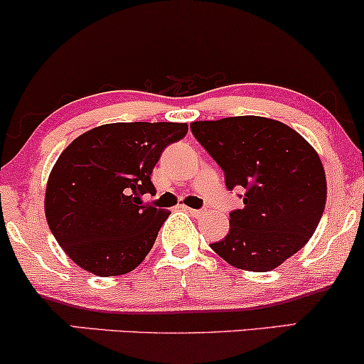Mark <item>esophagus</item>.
<instances>
[{
	"mask_svg": "<svg viewBox=\"0 0 364 364\" xmlns=\"http://www.w3.org/2000/svg\"><path fill=\"white\" fill-rule=\"evenodd\" d=\"M183 210L187 211V213H191L194 216V218H201V216H204L208 213L206 210H193V208H183Z\"/></svg>",
	"mask_w": 364,
	"mask_h": 364,
	"instance_id": "obj_1",
	"label": "esophagus"
}]
</instances>
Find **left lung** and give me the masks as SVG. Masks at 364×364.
Segmentation results:
<instances>
[{"instance_id":"8db88e82","label":"left lung","mask_w":364,"mask_h":364,"mask_svg":"<svg viewBox=\"0 0 364 364\" xmlns=\"http://www.w3.org/2000/svg\"><path fill=\"white\" fill-rule=\"evenodd\" d=\"M191 130L223 170L228 189H246L230 230L211 249L240 270L280 267L323 215L326 178L318 153L289 125L264 117L193 122Z\"/></svg>"}]
</instances>
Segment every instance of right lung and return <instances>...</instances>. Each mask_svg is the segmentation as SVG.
<instances>
[{
    "mask_svg": "<svg viewBox=\"0 0 364 364\" xmlns=\"http://www.w3.org/2000/svg\"><path fill=\"white\" fill-rule=\"evenodd\" d=\"M187 124L130 122L87 130L65 148L46 186L50 230L73 263L97 277L132 272L148 256L168 211L142 201L163 149Z\"/></svg>",
    "mask_w": 364,
    "mask_h": 364,
    "instance_id": "obj_1",
    "label": "right lung"
}]
</instances>
